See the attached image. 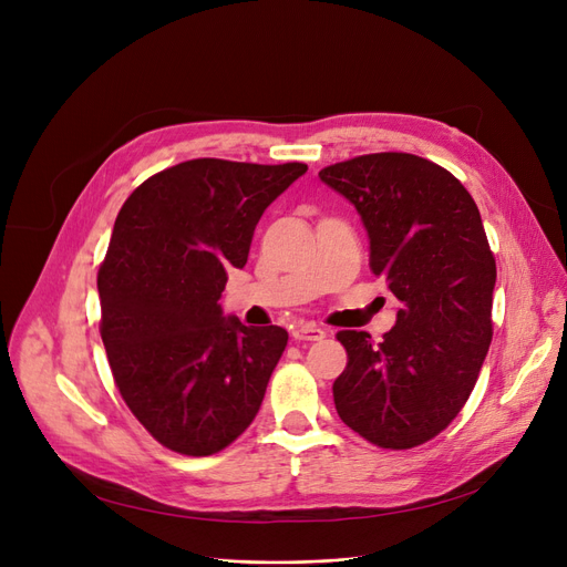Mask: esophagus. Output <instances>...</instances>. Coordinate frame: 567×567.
Masks as SVG:
<instances>
[{"instance_id": "esophagus-1", "label": "esophagus", "mask_w": 567, "mask_h": 567, "mask_svg": "<svg viewBox=\"0 0 567 567\" xmlns=\"http://www.w3.org/2000/svg\"><path fill=\"white\" fill-rule=\"evenodd\" d=\"M292 337H296L298 342H319V339L326 337V330L313 323H300L292 328Z\"/></svg>"}]
</instances>
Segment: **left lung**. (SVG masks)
Here are the masks:
<instances>
[{"mask_svg":"<svg viewBox=\"0 0 567 567\" xmlns=\"http://www.w3.org/2000/svg\"><path fill=\"white\" fill-rule=\"evenodd\" d=\"M355 207L370 267L402 302L374 344L342 330L349 353L332 395L351 430L383 449H412L456 419L493 337L495 258L461 181L412 153H372L319 172Z\"/></svg>","mask_w":567,"mask_h":567,"instance_id":"obj_1","label":"left lung"}]
</instances>
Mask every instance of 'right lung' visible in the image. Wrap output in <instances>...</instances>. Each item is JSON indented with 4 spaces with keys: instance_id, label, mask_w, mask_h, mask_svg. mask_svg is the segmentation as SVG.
<instances>
[{
    "instance_id": "add662e5",
    "label": "right lung",
    "mask_w": 567,
    "mask_h": 567,
    "mask_svg": "<svg viewBox=\"0 0 567 567\" xmlns=\"http://www.w3.org/2000/svg\"><path fill=\"white\" fill-rule=\"evenodd\" d=\"M305 172L197 157L144 181L113 223L102 342L132 414L178 454H216L260 410L288 332L248 328L218 300L265 209Z\"/></svg>"
}]
</instances>
